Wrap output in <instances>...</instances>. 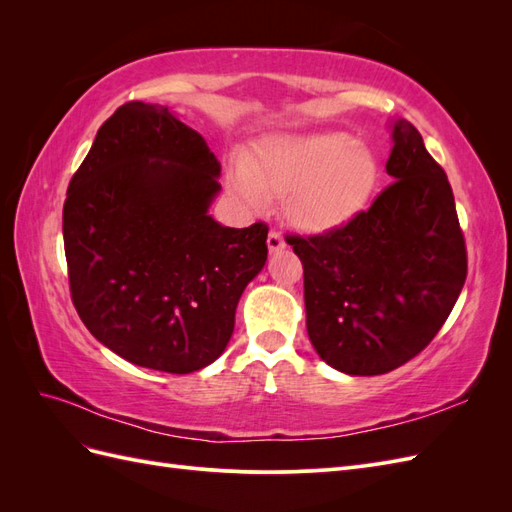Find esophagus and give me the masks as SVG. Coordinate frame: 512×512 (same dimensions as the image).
I'll list each match as a JSON object with an SVG mask.
<instances>
[{"label":"esophagus","mask_w":512,"mask_h":512,"mask_svg":"<svg viewBox=\"0 0 512 512\" xmlns=\"http://www.w3.org/2000/svg\"><path fill=\"white\" fill-rule=\"evenodd\" d=\"M267 247H269V252H271V254H275V252H282L284 247H286V241H284V237L280 235V232H269V237H267Z\"/></svg>","instance_id":"1"}]
</instances>
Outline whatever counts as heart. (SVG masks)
Wrapping results in <instances>:
<instances>
[{
	"label": "heart",
	"instance_id": "obj_1",
	"mask_svg": "<svg viewBox=\"0 0 512 512\" xmlns=\"http://www.w3.org/2000/svg\"><path fill=\"white\" fill-rule=\"evenodd\" d=\"M380 177L376 153L344 132L275 136L258 158L235 166L230 190L252 213L284 196L286 220L307 235H324L359 215Z\"/></svg>",
	"mask_w": 512,
	"mask_h": 512
}]
</instances>
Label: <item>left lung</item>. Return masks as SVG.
Here are the masks:
<instances>
[{"label": "left lung", "instance_id": "obj_1", "mask_svg": "<svg viewBox=\"0 0 512 512\" xmlns=\"http://www.w3.org/2000/svg\"><path fill=\"white\" fill-rule=\"evenodd\" d=\"M389 128V188L342 228L286 239L303 262L309 342L348 376L386 374L421 352L468 273L446 173L410 121Z\"/></svg>", "mask_w": 512, "mask_h": 512}]
</instances>
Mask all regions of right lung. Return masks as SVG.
Returning <instances> with one entry per match:
<instances>
[{"label": "right lung", "mask_w": 512, "mask_h": 512, "mask_svg": "<svg viewBox=\"0 0 512 512\" xmlns=\"http://www.w3.org/2000/svg\"><path fill=\"white\" fill-rule=\"evenodd\" d=\"M220 162L168 106L108 117L64 203L72 303L89 333L138 367L192 374L226 350L267 224L228 228L209 207Z\"/></svg>", "instance_id": "1"}]
</instances>
